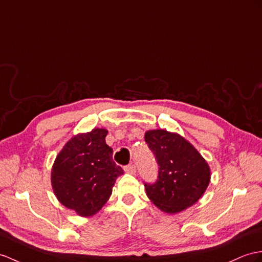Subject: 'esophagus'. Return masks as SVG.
Masks as SVG:
<instances>
[{"mask_svg":"<svg viewBox=\"0 0 262 262\" xmlns=\"http://www.w3.org/2000/svg\"><path fill=\"white\" fill-rule=\"evenodd\" d=\"M124 171L126 172V173H129V174H136V172H137V169H136V165L135 164H129V165H126V167H124Z\"/></svg>","mask_w":262,"mask_h":262,"instance_id":"esophagus-1","label":"esophagus"}]
</instances>
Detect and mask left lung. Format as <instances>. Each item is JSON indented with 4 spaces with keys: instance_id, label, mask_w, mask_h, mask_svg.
<instances>
[{
    "instance_id": "left-lung-1",
    "label": "left lung",
    "mask_w": 262,
    "mask_h": 262,
    "mask_svg": "<svg viewBox=\"0 0 262 262\" xmlns=\"http://www.w3.org/2000/svg\"><path fill=\"white\" fill-rule=\"evenodd\" d=\"M144 140L159 164L157 182L144 184L149 199L170 214L194 205L209 186L211 172L208 162L179 133L149 130Z\"/></svg>"
}]
</instances>
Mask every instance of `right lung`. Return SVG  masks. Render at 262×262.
<instances>
[{
	"label": "right lung",
	"instance_id": "obj_1",
	"mask_svg": "<svg viewBox=\"0 0 262 262\" xmlns=\"http://www.w3.org/2000/svg\"><path fill=\"white\" fill-rule=\"evenodd\" d=\"M107 130L95 127L79 133L64 144L51 170V184L63 206L81 216L98 213L112 193L123 170L114 163L105 143Z\"/></svg>",
	"mask_w": 262,
	"mask_h": 262
}]
</instances>
